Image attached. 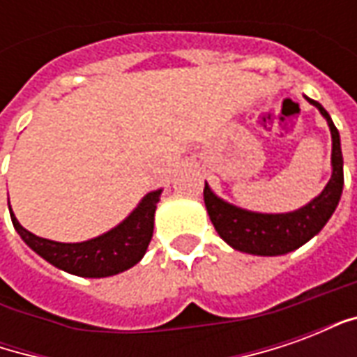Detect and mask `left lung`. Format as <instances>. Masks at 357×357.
<instances>
[{
    "mask_svg": "<svg viewBox=\"0 0 357 357\" xmlns=\"http://www.w3.org/2000/svg\"><path fill=\"white\" fill-rule=\"evenodd\" d=\"M307 101L319 109L333 137V174L329 183L325 185L319 197L307 202L306 206L287 212V214H260L250 212L229 202L222 201L212 193L208 183H204V204L208 216L216 227L218 235L241 252L256 256H279L296 250L314 235L321 231L323 225L329 222L333 212L337 208L342 185H344V172H342V151H340V135L333 124L329 112L314 99L306 97Z\"/></svg>",
    "mask_w": 357,
    "mask_h": 357,
    "instance_id": "8db88e82",
    "label": "left lung"
}]
</instances>
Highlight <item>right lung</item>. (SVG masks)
Masks as SVG:
<instances>
[{
	"label": "right lung",
	"instance_id": "1",
	"mask_svg": "<svg viewBox=\"0 0 357 357\" xmlns=\"http://www.w3.org/2000/svg\"><path fill=\"white\" fill-rule=\"evenodd\" d=\"M160 193L162 189L145 195L143 201L137 204V208L122 224L84 243H57V241L42 239L24 229L11 208L9 212H11L13 225L22 241L36 255L42 256L43 260L73 275L109 277L130 269L143 258L153 237L155 210Z\"/></svg>",
	"mask_w": 357,
	"mask_h": 357
}]
</instances>
